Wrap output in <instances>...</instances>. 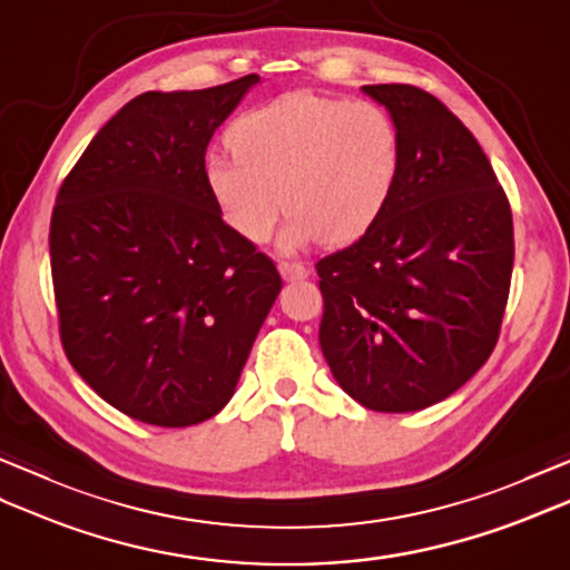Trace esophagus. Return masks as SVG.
Masks as SVG:
<instances>
[{
	"instance_id": "obj_1",
	"label": "esophagus",
	"mask_w": 570,
	"mask_h": 570,
	"mask_svg": "<svg viewBox=\"0 0 570 570\" xmlns=\"http://www.w3.org/2000/svg\"><path fill=\"white\" fill-rule=\"evenodd\" d=\"M278 274L284 276V282H301V278H306L311 272L306 269L304 264H296V262H278Z\"/></svg>"
}]
</instances>
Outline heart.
Here are the masks:
<instances>
[{
  "instance_id": "b5f03b06",
  "label": "heart",
  "mask_w": 570,
  "mask_h": 570,
  "mask_svg": "<svg viewBox=\"0 0 570 570\" xmlns=\"http://www.w3.org/2000/svg\"><path fill=\"white\" fill-rule=\"evenodd\" d=\"M229 144L235 154L210 151L203 161L210 200L249 242L269 239L282 210H292L278 239L284 252L370 233L402 166L399 129L384 107L313 92H288L237 117Z\"/></svg>"
}]
</instances>
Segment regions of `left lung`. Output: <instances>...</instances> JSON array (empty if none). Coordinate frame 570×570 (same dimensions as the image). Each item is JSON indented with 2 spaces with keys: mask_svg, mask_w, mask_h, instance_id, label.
I'll list each match as a JSON object with an SVG mask.
<instances>
[{
  "mask_svg": "<svg viewBox=\"0 0 570 570\" xmlns=\"http://www.w3.org/2000/svg\"><path fill=\"white\" fill-rule=\"evenodd\" d=\"M399 129L402 166L370 233L316 264L321 350L372 411L443 402L485 365L514 264L512 210L470 129L414 85H362Z\"/></svg>",
  "mask_w": 570,
  "mask_h": 570,
  "instance_id": "left-lung-1",
  "label": "left lung"
}]
</instances>
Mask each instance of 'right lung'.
<instances>
[{
    "mask_svg": "<svg viewBox=\"0 0 570 570\" xmlns=\"http://www.w3.org/2000/svg\"><path fill=\"white\" fill-rule=\"evenodd\" d=\"M257 82L139 95L58 190L48 242L66 355L107 404L151 426H193L233 399L282 292L203 178L215 129Z\"/></svg>",
    "mask_w": 570,
    "mask_h": 570,
    "instance_id": "right-lung-1",
    "label": "right lung"
}]
</instances>
